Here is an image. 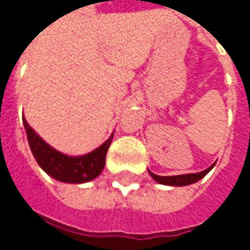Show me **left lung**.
Returning <instances> with one entry per match:
<instances>
[{
	"label": "left lung",
	"mask_w": 250,
	"mask_h": 250,
	"mask_svg": "<svg viewBox=\"0 0 250 250\" xmlns=\"http://www.w3.org/2000/svg\"><path fill=\"white\" fill-rule=\"evenodd\" d=\"M213 167H215V164H213L212 167H209L208 169H205V170H202V172L191 173V175L187 176H175V177H172V176H158L154 175L152 172H150V175H151V177L155 182H158V183L161 184H169V186H187V184L195 183V182L201 180V179L207 175L208 172L213 168Z\"/></svg>",
	"instance_id": "1"
}]
</instances>
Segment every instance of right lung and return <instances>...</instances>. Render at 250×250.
<instances>
[{"label":"right lung","instance_id":"add662e5","mask_svg":"<svg viewBox=\"0 0 250 250\" xmlns=\"http://www.w3.org/2000/svg\"><path fill=\"white\" fill-rule=\"evenodd\" d=\"M23 124L27 132L28 145L33 155L35 157L38 165L53 179L66 183H83L98 177L104 168L105 154L111 145L113 135L98 150L92 151L90 154H86L83 157H67L46 145L28 126L26 120H23Z\"/></svg>","mask_w":250,"mask_h":250}]
</instances>
